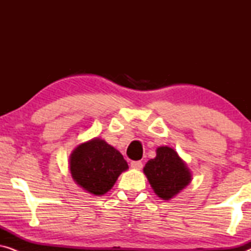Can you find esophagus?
Returning <instances> with one entry per match:
<instances>
[{"mask_svg": "<svg viewBox=\"0 0 251 251\" xmlns=\"http://www.w3.org/2000/svg\"><path fill=\"white\" fill-rule=\"evenodd\" d=\"M130 166H131L132 169L140 170L143 168V162H142V161H131Z\"/></svg>", "mask_w": 251, "mask_h": 251, "instance_id": "1", "label": "esophagus"}]
</instances>
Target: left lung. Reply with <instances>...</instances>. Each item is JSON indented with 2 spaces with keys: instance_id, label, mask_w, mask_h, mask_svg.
<instances>
[{
  "instance_id": "1",
  "label": "left lung",
  "mask_w": 251,
  "mask_h": 251,
  "mask_svg": "<svg viewBox=\"0 0 251 251\" xmlns=\"http://www.w3.org/2000/svg\"><path fill=\"white\" fill-rule=\"evenodd\" d=\"M154 193L162 200H170L191 183L192 175L186 163L171 147L156 149V156L144 167Z\"/></svg>"
}]
</instances>
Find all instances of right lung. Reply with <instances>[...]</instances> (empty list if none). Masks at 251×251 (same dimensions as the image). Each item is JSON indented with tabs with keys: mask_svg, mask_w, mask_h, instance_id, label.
Masks as SVG:
<instances>
[{
	"mask_svg": "<svg viewBox=\"0 0 251 251\" xmlns=\"http://www.w3.org/2000/svg\"><path fill=\"white\" fill-rule=\"evenodd\" d=\"M128 168L122 154L100 138L80 144L70 157L72 178L94 195L107 193Z\"/></svg>",
	"mask_w": 251,
	"mask_h": 251,
	"instance_id": "right-lung-1",
	"label": "right lung"
}]
</instances>
